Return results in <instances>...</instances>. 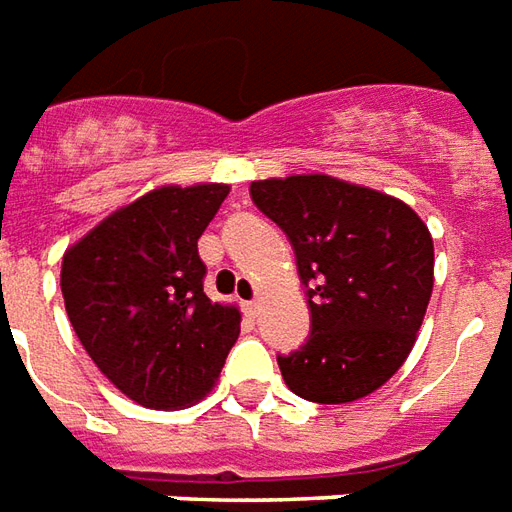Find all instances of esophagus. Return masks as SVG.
<instances>
[{
  "instance_id": "34e87169",
  "label": "esophagus",
  "mask_w": 512,
  "mask_h": 512,
  "mask_svg": "<svg viewBox=\"0 0 512 512\" xmlns=\"http://www.w3.org/2000/svg\"><path fill=\"white\" fill-rule=\"evenodd\" d=\"M244 313L246 316H257V299H252V302H244Z\"/></svg>"
}]
</instances>
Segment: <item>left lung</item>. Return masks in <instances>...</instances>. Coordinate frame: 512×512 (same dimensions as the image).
Masks as SVG:
<instances>
[{"instance_id": "1", "label": "left lung", "mask_w": 512, "mask_h": 512, "mask_svg": "<svg viewBox=\"0 0 512 512\" xmlns=\"http://www.w3.org/2000/svg\"><path fill=\"white\" fill-rule=\"evenodd\" d=\"M257 210L291 241L310 335L277 355L282 380L318 405L363 399L410 355L432 293V238L416 213L380 191L324 174L260 180Z\"/></svg>"}]
</instances>
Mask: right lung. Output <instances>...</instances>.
Instances as JSON below:
<instances>
[{"label": "right lung", "instance_id": "1", "mask_svg": "<svg viewBox=\"0 0 512 512\" xmlns=\"http://www.w3.org/2000/svg\"><path fill=\"white\" fill-rule=\"evenodd\" d=\"M227 185L160 188L121 207L63 257L60 288L96 368L144 407H185L221 374L241 313L207 299L196 241Z\"/></svg>", "mask_w": 512, "mask_h": 512}]
</instances>
